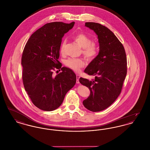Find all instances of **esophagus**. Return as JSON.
<instances>
[{"label":"esophagus","mask_w":150,"mask_h":150,"mask_svg":"<svg viewBox=\"0 0 150 150\" xmlns=\"http://www.w3.org/2000/svg\"><path fill=\"white\" fill-rule=\"evenodd\" d=\"M79 78H80L79 75H76V83L77 84L79 83Z\"/></svg>","instance_id":"esophagus-1"}]
</instances>
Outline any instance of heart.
Instances as JSON below:
<instances>
[{
    "label": "heart",
    "instance_id": "b5f03b06",
    "mask_svg": "<svg viewBox=\"0 0 150 150\" xmlns=\"http://www.w3.org/2000/svg\"><path fill=\"white\" fill-rule=\"evenodd\" d=\"M74 39L79 45L83 48L82 54L88 61H93L97 56L99 48L98 44L92 42V39L83 33H79L74 36ZM66 45V40H64L60 47L62 53L64 52ZM65 65L75 72H78L80 68L84 66V61L81 58H70L65 61Z\"/></svg>",
    "mask_w": 150,
    "mask_h": 150
}]
</instances>
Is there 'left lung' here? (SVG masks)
<instances>
[{"label":"left lung","mask_w":150,"mask_h":150,"mask_svg":"<svg viewBox=\"0 0 150 150\" xmlns=\"http://www.w3.org/2000/svg\"><path fill=\"white\" fill-rule=\"evenodd\" d=\"M85 25L98 35L100 52L84 70L95 78H80L79 82L91 91L83 100L84 107L98 112L111 105L121 93L127 73V59L123 45L110 29L95 22H86Z\"/></svg>","instance_id":"8db88e82"}]
</instances>
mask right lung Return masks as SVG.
Instances as JSON below:
<instances>
[{
    "mask_svg": "<svg viewBox=\"0 0 150 150\" xmlns=\"http://www.w3.org/2000/svg\"><path fill=\"white\" fill-rule=\"evenodd\" d=\"M74 23H46L31 35L23 50V86L33 104L40 110L50 111L57 109L76 83L75 73L69 68L61 67L58 60L62 38ZM56 68H61L62 72L54 76L53 71Z\"/></svg>",
    "mask_w": 150,
    "mask_h": 150,
    "instance_id": "1",
    "label": "right lung"
}]
</instances>
